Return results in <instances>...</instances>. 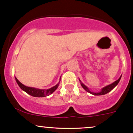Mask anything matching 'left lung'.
<instances>
[{
  "label": "left lung",
  "mask_w": 133,
  "mask_h": 133,
  "mask_svg": "<svg viewBox=\"0 0 133 133\" xmlns=\"http://www.w3.org/2000/svg\"><path fill=\"white\" fill-rule=\"evenodd\" d=\"M121 78V76L120 78L118 79L117 81H115V82H114L113 83H112L111 84H109V85H108V86H107V87H104L103 88H102L101 91H100V92H98V93H94V92H91V91H90V90H88V88H87V87H86L84 84H83V83H81V86H82L83 88H84L86 91H88V92H89V93H90L91 94L94 95H103L107 94V93L110 92L112 89H113L114 88H115V87H116V86L117 85L118 83H119Z\"/></svg>",
  "instance_id": "obj_1"
}]
</instances>
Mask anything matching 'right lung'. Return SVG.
<instances>
[{
  "instance_id": "obj_1",
  "label": "right lung",
  "mask_w": 133,
  "mask_h": 133,
  "mask_svg": "<svg viewBox=\"0 0 133 133\" xmlns=\"http://www.w3.org/2000/svg\"><path fill=\"white\" fill-rule=\"evenodd\" d=\"M15 79L17 84L19 85V87L23 91H25V92L27 93L28 94L35 97H46V96H49V95L52 94V93L57 88L58 86H59V83H58V84H57V85H55V87H52V88H51L50 89H48V90H40V89L26 87L24 84H22L21 83H20L16 78H15Z\"/></svg>"
}]
</instances>
